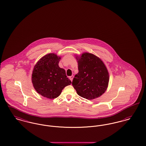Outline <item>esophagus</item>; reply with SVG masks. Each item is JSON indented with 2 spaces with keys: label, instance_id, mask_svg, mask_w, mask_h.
<instances>
[{
  "label": "esophagus",
  "instance_id": "34e87169",
  "mask_svg": "<svg viewBox=\"0 0 146 146\" xmlns=\"http://www.w3.org/2000/svg\"><path fill=\"white\" fill-rule=\"evenodd\" d=\"M73 78H74V76H72L69 77V79H70V80H71V82H72L73 79Z\"/></svg>",
  "mask_w": 146,
  "mask_h": 146
}]
</instances>
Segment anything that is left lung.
Returning a JSON list of instances; mask_svg holds the SVG:
<instances>
[{"label":"left lung","mask_w":146,"mask_h":146,"mask_svg":"<svg viewBox=\"0 0 146 146\" xmlns=\"http://www.w3.org/2000/svg\"><path fill=\"white\" fill-rule=\"evenodd\" d=\"M79 72L72 85L77 93L88 100L100 97L106 90L109 74L102 60L94 54L84 52L76 57Z\"/></svg>","instance_id":"8db88e82"}]
</instances>
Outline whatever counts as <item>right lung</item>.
Instances as JSON below:
<instances>
[{
    "label": "right lung",
    "instance_id": "obj_1",
    "mask_svg": "<svg viewBox=\"0 0 146 146\" xmlns=\"http://www.w3.org/2000/svg\"><path fill=\"white\" fill-rule=\"evenodd\" d=\"M60 56L55 53L44 56L35 65L32 74V83L40 95L48 99H54L62 90L72 82L64 69L58 66Z\"/></svg>",
    "mask_w": 146,
    "mask_h": 146
}]
</instances>
